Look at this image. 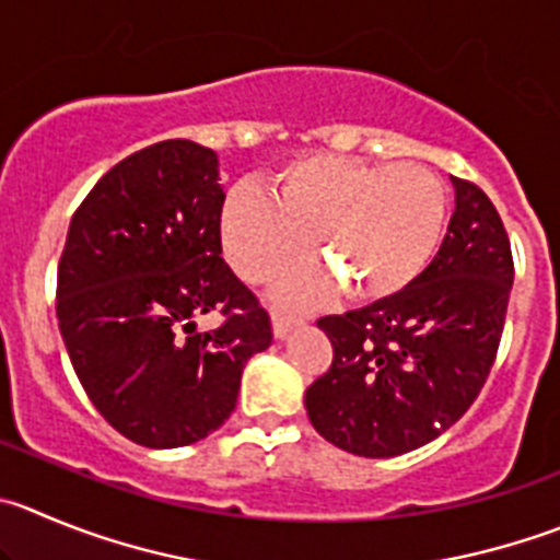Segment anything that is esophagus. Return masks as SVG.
Masks as SVG:
<instances>
[{"label": "esophagus", "mask_w": 560, "mask_h": 560, "mask_svg": "<svg viewBox=\"0 0 560 560\" xmlns=\"http://www.w3.org/2000/svg\"><path fill=\"white\" fill-rule=\"evenodd\" d=\"M300 324H302V318L283 316V313H271V329H275V338H280V340H283L291 329L300 327Z\"/></svg>", "instance_id": "34e87169"}]
</instances>
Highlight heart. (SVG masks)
Listing matches in <instances>:
<instances>
[{"instance_id": "1", "label": "heart", "mask_w": 560, "mask_h": 560, "mask_svg": "<svg viewBox=\"0 0 560 560\" xmlns=\"http://www.w3.org/2000/svg\"><path fill=\"white\" fill-rule=\"evenodd\" d=\"M445 186L423 164H371L302 156L275 175L271 197L236 186L220 217L222 249L247 283H269L302 260L316 238L351 300H385L429 266L445 225ZM327 277L296 271L283 296L316 302Z\"/></svg>"}]
</instances>
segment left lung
Listing matches in <instances>:
<instances>
[{
    "mask_svg": "<svg viewBox=\"0 0 560 560\" xmlns=\"http://www.w3.org/2000/svg\"><path fill=\"white\" fill-rule=\"evenodd\" d=\"M454 186L440 253L407 289L318 318L332 365L307 387V418L349 454L387 459L431 443L472 407L494 365L514 283L511 242L481 186Z\"/></svg>",
    "mask_w": 560,
    "mask_h": 560,
    "instance_id": "1",
    "label": "left lung"
}]
</instances>
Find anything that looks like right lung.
Segmentation results:
<instances>
[{
  "mask_svg": "<svg viewBox=\"0 0 560 560\" xmlns=\"http://www.w3.org/2000/svg\"><path fill=\"white\" fill-rule=\"evenodd\" d=\"M217 153L164 140L88 191L57 266L68 357L106 423L145 448H178L236 409L244 363L271 343L258 296L222 260ZM217 310L223 324L197 334Z\"/></svg>",
  "mask_w": 560,
  "mask_h": 560,
  "instance_id": "add662e5",
  "label": "right lung"
}]
</instances>
